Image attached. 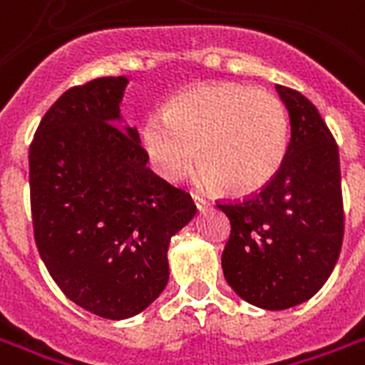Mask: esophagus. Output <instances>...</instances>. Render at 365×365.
<instances>
[{
	"mask_svg": "<svg viewBox=\"0 0 365 365\" xmlns=\"http://www.w3.org/2000/svg\"><path fill=\"white\" fill-rule=\"evenodd\" d=\"M191 199H193V202H195V207H197V210H205V208L210 207V205H208V202L205 201V199H201L199 195H191Z\"/></svg>",
	"mask_w": 365,
	"mask_h": 365,
	"instance_id": "obj_1",
	"label": "esophagus"
}]
</instances>
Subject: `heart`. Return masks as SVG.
<instances>
[{
	"mask_svg": "<svg viewBox=\"0 0 365 365\" xmlns=\"http://www.w3.org/2000/svg\"><path fill=\"white\" fill-rule=\"evenodd\" d=\"M141 145L158 176L180 182L199 157L201 189L250 191L279 170L289 145L287 110L268 90L235 82L197 86L166 103L164 115L147 116Z\"/></svg>",
	"mask_w": 365,
	"mask_h": 365,
	"instance_id": "obj_1",
	"label": "heart"
}]
</instances>
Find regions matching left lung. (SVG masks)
I'll return each instance as SVG.
<instances>
[{"instance_id":"obj_1","label":"left lung","mask_w":365,"mask_h":365,"mask_svg":"<svg viewBox=\"0 0 365 365\" xmlns=\"http://www.w3.org/2000/svg\"><path fill=\"white\" fill-rule=\"evenodd\" d=\"M289 113L287 155L260 193L218 208L232 224L222 255L227 285L264 310L312 299L343 245L339 149L318 108L302 93L275 86Z\"/></svg>"}]
</instances>
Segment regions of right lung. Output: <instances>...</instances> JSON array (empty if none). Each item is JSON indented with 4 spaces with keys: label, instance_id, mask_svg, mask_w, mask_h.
Here are the masks:
<instances>
[{
    "label": "right lung",
    "instance_id": "1",
    "mask_svg": "<svg viewBox=\"0 0 365 365\" xmlns=\"http://www.w3.org/2000/svg\"><path fill=\"white\" fill-rule=\"evenodd\" d=\"M128 82L97 78L65 91L28 155L41 260L74 304L108 319L138 316L158 299L170 239L197 210L147 168L138 130L120 113Z\"/></svg>",
    "mask_w": 365,
    "mask_h": 365
}]
</instances>
